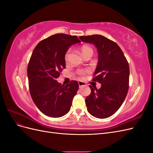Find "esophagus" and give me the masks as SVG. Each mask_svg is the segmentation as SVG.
Returning <instances> with one entry per match:
<instances>
[{
    "label": "esophagus",
    "mask_w": 153,
    "mask_h": 153,
    "mask_svg": "<svg viewBox=\"0 0 153 153\" xmlns=\"http://www.w3.org/2000/svg\"><path fill=\"white\" fill-rule=\"evenodd\" d=\"M78 85H79L80 87H83V86H85L86 84H85V82H82L81 80H79V81H78Z\"/></svg>",
    "instance_id": "obj_1"
}]
</instances>
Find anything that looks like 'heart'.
Instances as JSON below:
<instances>
[{
  "label": "heart",
  "instance_id": "b5f03b06",
  "mask_svg": "<svg viewBox=\"0 0 153 153\" xmlns=\"http://www.w3.org/2000/svg\"><path fill=\"white\" fill-rule=\"evenodd\" d=\"M92 52H93V50H92V48L90 47L89 46L84 45L81 47L80 48V53L83 57H85L87 55H92ZM69 53H70V50H68L66 53H65V55H64V59H65L66 61L68 59V57L69 56ZM87 73H89V69H80V70L78 71V73L80 75L83 76L85 75Z\"/></svg>",
  "mask_w": 153,
  "mask_h": 153
}]
</instances>
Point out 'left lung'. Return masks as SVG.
Returning a JSON list of instances; mask_svg holds the SVG:
<instances>
[{
    "mask_svg": "<svg viewBox=\"0 0 153 153\" xmlns=\"http://www.w3.org/2000/svg\"><path fill=\"white\" fill-rule=\"evenodd\" d=\"M83 42L93 44L98 52V62L92 80L101 84L86 97L88 112L99 119L110 117L121 107L129 88V68L118 45L101 35L80 36Z\"/></svg>",
    "mask_w": 153,
    "mask_h": 153,
    "instance_id": "left-lung-1",
    "label": "left lung"
}]
</instances>
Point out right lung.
<instances>
[{"mask_svg": "<svg viewBox=\"0 0 153 153\" xmlns=\"http://www.w3.org/2000/svg\"><path fill=\"white\" fill-rule=\"evenodd\" d=\"M80 43L76 36L56 34L36 45L27 67L30 94L41 112L50 117H60L70 110L79 87L77 81L66 85L56 80L66 68L64 55L70 46Z\"/></svg>", "mask_w": 153, "mask_h": 153, "instance_id": "1", "label": "right lung"}]
</instances>
